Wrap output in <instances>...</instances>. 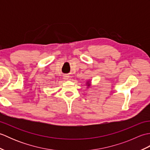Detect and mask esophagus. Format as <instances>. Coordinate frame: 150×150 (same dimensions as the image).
Listing matches in <instances>:
<instances>
[{"label":"esophagus","mask_w":150,"mask_h":150,"mask_svg":"<svg viewBox=\"0 0 150 150\" xmlns=\"http://www.w3.org/2000/svg\"><path fill=\"white\" fill-rule=\"evenodd\" d=\"M69 76L68 75H65L64 77V80H66V81H68V80H69Z\"/></svg>","instance_id":"34e87169"}]
</instances>
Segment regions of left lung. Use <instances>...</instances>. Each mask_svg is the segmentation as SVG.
<instances>
[{
    "label": "left lung",
    "mask_w": 150,
    "mask_h": 150,
    "mask_svg": "<svg viewBox=\"0 0 150 150\" xmlns=\"http://www.w3.org/2000/svg\"><path fill=\"white\" fill-rule=\"evenodd\" d=\"M86 84L87 86V88H91V82L90 81H87L86 82Z\"/></svg>",
    "instance_id": "left-lung-1"
}]
</instances>
